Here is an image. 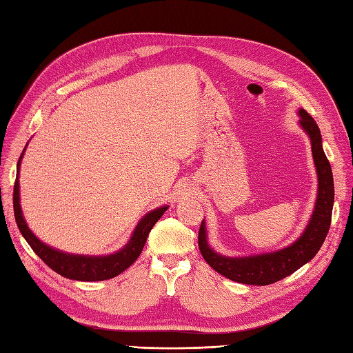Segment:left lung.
Segmentation results:
<instances>
[{"label":"left lung","instance_id":"obj_1","mask_svg":"<svg viewBox=\"0 0 353 353\" xmlns=\"http://www.w3.org/2000/svg\"><path fill=\"white\" fill-rule=\"evenodd\" d=\"M299 126L308 135L317 173V195L313 214L308 224L296 241L281 250L252 254L243 257H228L216 252L208 242V228L201 221L199 233V247L203 259L214 268L218 274L228 280L242 284L268 285L289 276L294 270L313 259L321 250L331 225L334 206V179L330 161L322 147V135L317 123L310 114L299 108Z\"/></svg>","mask_w":353,"mask_h":353}]
</instances>
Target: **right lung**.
<instances>
[{
  "label": "right lung",
  "instance_id": "add662e5",
  "mask_svg": "<svg viewBox=\"0 0 353 353\" xmlns=\"http://www.w3.org/2000/svg\"><path fill=\"white\" fill-rule=\"evenodd\" d=\"M26 150L27 145L21 154L18 165H16L18 174H16L13 190V210L19 232L23 236V239L28 242L32 251H34L49 268L55 270L57 274H60L64 278H69V280L103 281L117 276L123 270H126L138 259L139 254H141L147 241V236H149L153 225L158 223V219L163 215V212L168 209V204L147 212V214L138 221L135 230L125 247L112 254H105V256H84V254H70L52 248L40 241L39 237L31 232V228L28 227L27 221L22 214L19 196V170Z\"/></svg>",
  "mask_w": 353,
  "mask_h": 353
}]
</instances>
